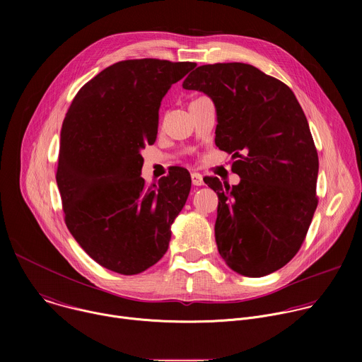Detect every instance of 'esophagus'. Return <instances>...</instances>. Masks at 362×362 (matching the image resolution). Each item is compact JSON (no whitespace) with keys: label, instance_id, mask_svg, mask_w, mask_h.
Masks as SVG:
<instances>
[{"label":"esophagus","instance_id":"34e87169","mask_svg":"<svg viewBox=\"0 0 362 362\" xmlns=\"http://www.w3.org/2000/svg\"><path fill=\"white\" fill-rule=\"evenodd\" d=\"M190 177H192V183H193V186H203V185H204V182H203V176H202L200 173H192V175H190Z\"/></svg>","mask_w":362,"mask_h":362}]
</instances>
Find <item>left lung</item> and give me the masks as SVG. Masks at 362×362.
<instances>
[{
  "label": "left lung",
  "instance_id": "left-lung-1",
  "mask_svg": "<svg viewBox=\"0 0 362 362\" xmlns=\"http://www.w3.org/2000/svg\"><path fill=\"white\" fill-rule=\"evenodd\" d=\"M183 88L214 100L215 143L240 177L232 187L204 179L219 197L218 250L240 275H269L296 255L318 206V153L303 110L285 83L245 63L200 66Z\"/></svg>",
  "mask_w": 362,
  "mask_h": 362
}]
</instances>
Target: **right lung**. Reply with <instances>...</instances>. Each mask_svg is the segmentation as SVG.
Masks as SVG:
<instances>
[{
    "label": "right lung",
    "instance_id": "obj_1",
    "mask_svg": "<svg viewBox=\"0 0 362 362\" xmlns=\"http://www.w3.org/2000/svg\"><path fill=\"white\" fill-rule=\"evenodd\" d=\"M196 63L119 62L87 81L64 117L57 186L66 225L98 265L136 275L162 259L192 179L175 168L146 185L140 148L156 141L160 101Z\"/></svg>",
    "mask_w": 362,
    "mask_h": 362
}]
</instances>
